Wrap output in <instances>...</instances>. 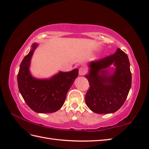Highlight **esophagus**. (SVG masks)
Returning <instances> with one entry per match:
<instances>
[{"label":"esophagus","instance_id":"obj_1","mask_svg":"<svg viewBox=\"0 0 149 149\" xmlns=\"http://www.w3.org/2000/svg\"><path fill=\"white\" fill-rule=\"evenodd\" d=\"M85 69H84V68H80L79 69V75H80V76H83V75H84L85 74Z\"/></svg>","mask_w":149,"mask_h":149}]
</instances>
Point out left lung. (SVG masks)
<instances>
[{
    "mask_svg": "<svg viewBox=\"0 0 149 149\" xmlns=\"http://www.w3.org/2000/svg\"><path fill=\"white\" fill-rule=\"evenodd\" d=\"M113 65L115 68H110ZM85 75L90 88L85 95V102L96 113L117 111L126 100L131 86L130 64L126 54L120 48L114 54L88 64Z\"/></svg>",
    "mask_w": 149,
    "mask_h": 149,
    "instance_id": "left-lung-1",
    "label": "left lung"
}]
</instances>
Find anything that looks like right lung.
Returning a JSON list of instances; mask_svg holds the SVG:
<instances>
[{
    "label": "right lung",
    "instance_id": "1",
    "mask_svg": "<svg viewBox=\"0 0 149 149\" xmlns=\"http://www.w3.org/2000/svg\"><path fill=\"white\" fill-rule=\"evenodd\" d=\"M38 46L37 43L32 44L19 66L17 77L19 91L33 111L41 113H54L63 106L69 89L78 77V69L69 72L60 71L48 79L32 77L29 68Z\"/></svg>",
    "mask_w": 149,
    "mask_h": 149
}]
</instances>
